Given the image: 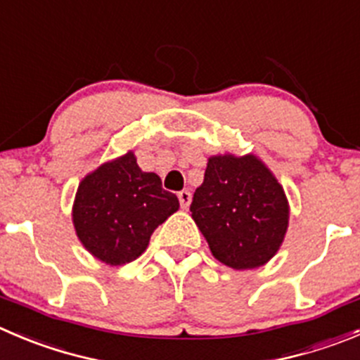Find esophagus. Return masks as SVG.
<instances>
[{"label": "esophagus", "mask_w": 360, "mask_h": 360, "mask_svg": "<svg viewBox=\"0 0 360 360\" xmlns=\"http://www.w3.org/2000/svg\"><path fill=\"white\" fill-rule=\"evenodd\" d=\"M178 201H180V207L184 208V210H187L191 205V193L189 191H180L178 193Z\"/></svg>", "instance_id": "obj_1"}]
</instances>
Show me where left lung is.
<instances>
[{
    "instance_id": "obj_1",
    "label": "left lung",
    "mask_w": 360,
    "mask_h": 360,
    "mask_svg": "<svg viewBox=\"0 0 360 360\" xmlns=\"http://www.w3.org/2000/svg\"><path fill=\"white\" fill-rule=\"evenodd\" d=\"M191 212L212 255L235 270L265 265L285 240L290 219L283 186L252 153L210 157Z\"/></svg>"
}]
</instances>
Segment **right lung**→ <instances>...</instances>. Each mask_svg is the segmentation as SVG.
Returning <instances> with one entry per match:
<instances>
[{
  "mask_svg": "<svg viewBox=\"0 0 360 360\" xmlns=\"http://www.w3.org/2000/svg\"><path fill=\"white\" fill-rule=\"evenodd\" d=\"M180 203L145 173L132 152L104 162L83 178L72 221L84 248L108 265H125L145 252L152 233Z\"/></svg>",
  "mask_w": 360,
  "mask_h": 360,
  "instance_id": "right-lung-1",
  "label": "right lung"
}]
</instances>
